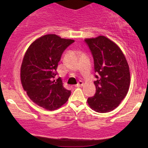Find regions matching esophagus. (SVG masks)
Wrapping results in <instances>:
<instances>
[{
  "mask_svg": "<svg viewBox=\"0 0 148 148\" xmlns=\"http://www.w3.org/2000/svg\"><path fill=\"white\" fill-rule=\"evenodd\" d=\"M83 86H84V83H83L82 81H79V82H78V84L75 85V87L76 88H79V87H82Z\"/></svg>",
  "mask_w": 148,
  "mask_h": 148,
  "instance_id": "obj_1",
  "label": "esophagus"
}]
</instances>
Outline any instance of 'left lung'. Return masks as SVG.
<instances>
[{
	"instance_id": "1",
	"label": "left lung",
	"mask_w": 148,
	"mask_h": 148,
	"mask_svg": "<svg viewBox=\"0 0 148 148\" xmlns=\"http://www.w3.org/2000/svg\"><path fill=\"white\" fill-rule=\"evenodd\" d=\"M94 58L96 94L88 103L98 112H108L120 104L128 92L130 73L120 48L103 36L85 40Z\"/></svg>"
}]
</instances>
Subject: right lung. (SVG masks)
<instances>
[{"label":"right lung","instance_id":"1","mask_svg":"<svg viewBox=\"0 0 148 148\" xmlns=\"http://www.w3.org/2000/svg\"><path fill=\"white\" fill-rule=\"evenodd\" d=\"M74 42L48 34L34 41L26 51L21 66V84L38 106L53 110L68 100L71 90L64 88L60 77L54 79L62 53Z\"/></svg>","mask_w":148,"mask_h":148}]
</instances>
